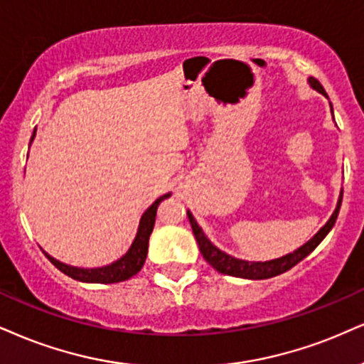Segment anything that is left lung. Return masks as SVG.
I'll return each mask as SVG.
<instances>
[{
  "instance_id": "obj_1",
  "label": "left lung",
  "mask_w": 364,
  "mask_h": 364,
  "mask_svg": "<svg viewBox=\"0 0 364 364\" xmlns=\"http://www.w3.org/2000/svg\"><path fill=\"white\" fill-rule=\"evenodd\" d=\"M307 82L312 89H316L317 92H321L322 96H326L327 100H329V96H327L324 87L321 86V82L316 77H309ZM331 113H333V105H331ZM341 203H343V189H341V192H339V199H338V204H336L334 213L331 214V218L327 219V223L324 224V226H322L321 230L307 241V243H304L300 248L291 251V253H287V255H284V257L275 258V259H268V262H248V259L235 258V257H231V255L224 253V251L219 250L216 245L210 243V240L205 236L203 228L197 224L191 210H187V218H189L192 232H194L200 253H203L204 259L214 268V270H218L219 273H224V275H231V277H237V278L263 280V278H272V277L280 275V273L289 272L291 267H295V264H297L299 262H302L307 255H311L312 251L319 246L321 241L327 236V232L333 230L336 219H338Z\"/></svg>"
}]
</instances>
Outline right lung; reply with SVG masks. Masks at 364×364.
<instances>
[{
    "mask_svg": "<svg viewBox=\"0 0 364 364\" xmlns=\"http://www.w3.org/2000/svg\"><path fill=\"white\" fill-rule=\"evenodd\" d=\"M37 129H33L30 143L33 141ZM170 197V192L165 196H160L154 204L148 208L145 213L141 214L140 224H138L136 236H134L132 246H129L127 253L123 257L116 259V262L105 264V267H96V268H80L73 267V264H67L64 262H58L47 251H43L45 257L50 259L53 267H57L62 273H65L67 277L74 278V280L86 282V284H118V282H124L133 275H136L141 270V267L145 264L146 253H148V240H150L151 231L155 226V216H156V208L164 199Z\"/></svg>",
    "mask_w": 364,
    "mask_h": 364,
    "instance_id": "add662e5",
    "label": "right lung"
}]
</instances>
